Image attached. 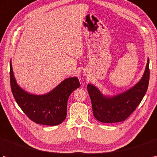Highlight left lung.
<instances>
[{"instance_id":"8db88e82","label":"left lung","mask_w":157,"mask_h":157,"mask_svg":"<svg viewBox=\"0 0 157 157\" xmlns=\"http://www.w3.org/2000/svg\"><path fill=\"white\" fill-rule=\"evenodd\" d=\"M150 78L149 59L139 82L127 90L115 95L105 94L94 85L88 84L87 89L91 99L93 115L102 123L124 121L135 111L147 91Z\"/></svg>"}]
</instances>
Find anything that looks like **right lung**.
<instances>
[{
  "label": "right lung",
  "instance_id": "obj_1",
  "mask_svg": "<svg viewBox=\"0 0 157 157\" xmlns=\"http://www.w3.org/2000/svg\"><path fill=\"white\" fill-rule=\"evenodd\" d=\"M10 82L13 95L23 113L36 123L57 125L66 118L70 94L80 86L77 77L65 79L52 90L44 94H31L17 84L10 61Z\"/></svg>",
  "mask_w": 157,
  "mask_h": 157
}]
</instances>
